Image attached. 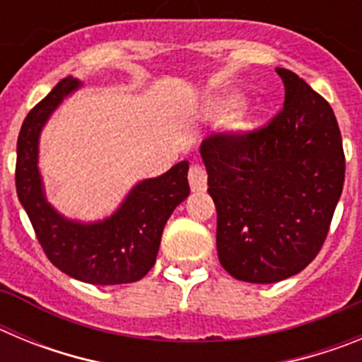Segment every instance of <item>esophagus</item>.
<instances>
[{
	"label": "esophagus",
	"mask_w": 362,
	"mask_h": 362,
	"mask_svg": "<svg viewBox=\"0 0 362 362\" xmlns=\"http://www.w3.org/2000/svg\"><path fill=\"white\" fill-rule=\"evenodd\" d=\"M206 181H209V175L203 166L194 165L188 172V183H190L192 192H201L206 188Z\"/></svg>",
	"instance_id": "obj_1"
}]
</instances>
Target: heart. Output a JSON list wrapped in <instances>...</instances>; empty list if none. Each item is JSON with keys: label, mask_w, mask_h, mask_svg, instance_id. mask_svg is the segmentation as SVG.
<instances>
[{"label": "heart", "mask_w": 362, "mask_h": 362, "mask_svg": "<svg viewBox=\"0 0 362 362\" xmlns=\"http://www.w3.org/2000/svg\"><path fill=\"white\" fill-rule=\"evenodd\" d=\"M243 105H245V98H243V95H230V98L217 99V101H212V103L206 105V114H209V116H225L228 112L239 110ZM241 129L243 123L233 124V130Z\"/></svg>", "instance_id": "1"}]
</instances>
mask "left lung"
Returning a JSON list of instances; mask_svg holds the SVG:
<instances>
[{
  "label": "left lung",
  "mask_w": 362,
  "mask_h": 362,
  "mask_svg": "<svg viewBox=\"0 0 362 362\" xmlns=\"http://www.w3.org/2000/svg\"><path fill=\"white\" fill-rule=\"evenodd\" d=\"M283 110L246 136H214L199 152L217 210V255L230 276L268 284L321 250L344 183L341 130L305 79L276 69Z\"/></svg>",
  "instance_id": "obj_1"
}]
</instances>
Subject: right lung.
Returning <instances> with one entry per match:
<instances>
[{"label":"right lung","instance_id":"add662e5","mask_svg":"<svg viewBox=\"0 0 362 362\" xmlns=\"http://www.w3.org/2000/svg\"><path fill=\"white\" fill-rule=\"evenodd\" d=\"M79 88V79H62L25 117L16 161L19 203L50 263L66 276L90 284L136 283L153 267L166 221L190 194L188 161L134 185L116 212L105 219L86 223L57 212L47 199L37 166L40 136L54 110Z\"/></svg>","mask_w":362,"mask_h":362}]
</instances>
